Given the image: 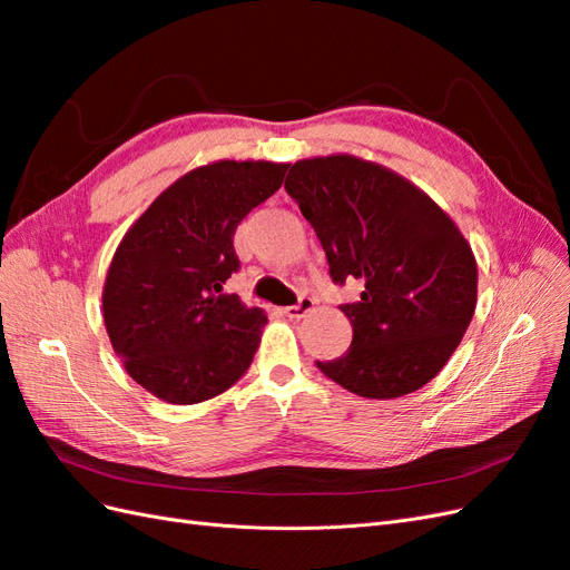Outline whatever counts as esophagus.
Here are the masks:
<instances>
[{
  "mask_svg": "<svg viewBox=\"0 0 570 570\" xmlns=\"http://www.w3.org/2000/svg\"><path fill=\"white\" fill-rule=\"evenodd\" d=\"M314 312V299L312 297H299V302L295 306H287L285 308V316L287 318H304L306 314Z\"/></svg>",
  "mask_w": 570,
  "mask_h": 570,
  "instance_id": "esophagus-1",
  "label": "esophagus"
}]
</instances>
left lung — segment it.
I'll return each mask as SVG.
<instances>
[{"label": "left lung", "instance_id": "left-lung-1", "mask_svg": "<svg viewBox=\"0 0 570 570\" xmlns=\"http://www.w3.org/2000/svg\"><path fill=\"white\" fill-rule=\"evenodd\" d=\"M287 195L299 204L333 281L364 292L342 314L352 347L318 368L366 400L416 392L444 368L478 302V264L452 216L392 168L354 154L302 159Z\"/></svg>", "mask_w": 570, "mask_h": 570}]
</instances>
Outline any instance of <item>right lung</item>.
Masks as SVG:
<instances>
[{"instance_id":"right-lung-1","label":"right lung","mask_w":570,"mask_h":570,"mask_svg":"<svg viewBox=\"0 0 570 570\" xmlns=\"http://www.w3.org/2000/svg\"><path fill=\"white\" fill-rule=\"evenodd\" d=\"M289 164L220 159L187 170L120 239L101 292L114 352L168 404H199L249 368L266 325L223 285L239 268L233 235Z\"/></svg>"}]
</instances>
